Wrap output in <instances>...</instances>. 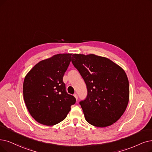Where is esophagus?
<instances>
[{"instance_id": "obj_1", "label": "esophagus", "mask_w": 152, "mask_h": 152, "mask_svg": "<svg viewBox=\"0 0 152 152\" xmlns=\"http://www.w3.org/2000/svg\"><path fill=\"white\" fill-rule=\"evenodd\" d=\"M74 96H75V98L76 100H77V99H78V96H77V95L76 94H74Z\"/></svg>"}]
</instances>
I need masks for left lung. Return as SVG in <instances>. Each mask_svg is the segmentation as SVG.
Masks as SVG:
<instances>
[{
    "label": "left lung",
    "mask_w": 152,
    "mask_h": 152,
    "mask_svg": "<svg viewBox=\"0 0 152 152\" xmlns=\"http://www.w3.org/2000/svg\"><path fill=\"white\" fill-rule=\"evenodd\" d=\"M72 62L86 83L87 96L80 102L90 124L105 127L116 122L129 101V82L124 70L105 57L74 54Z\"/></svg>",
    "instance_id": "obj_1"
}]
</instances>
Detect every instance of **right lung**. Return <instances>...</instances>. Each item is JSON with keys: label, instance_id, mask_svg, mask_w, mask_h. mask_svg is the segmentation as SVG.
<instances>
[{"label": "right lung", "instance_id": "add662e5", "mask_svg": "<svg viewBox=\"0 0 152 152\" xmlns=\"http://www.w3.org/2000/svg\"><path fill=\"white\" fill-rule=\"evenodd\" d=\"M72 53H60L36 64L26 75L23 99L31 116L47 126L64 120L76 99L67 94L63 77Z\"/></svg>", "mask_w": 152, "mask_h": 152}]
</instances>
